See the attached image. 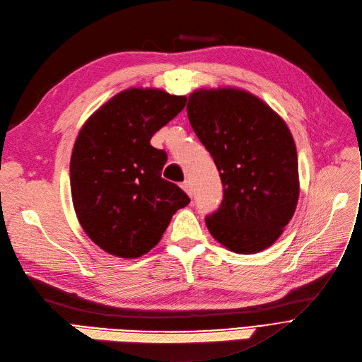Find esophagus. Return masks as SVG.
<instances>
[{
	"mask_svg": "<svg viewBox=\"0 0 362 362\" xmlns=\"http://www.w3.org/2000/svg\"><path fill=\"white\" fill-rule=\"evenodd\" d=\"M181 188L185 191V193H187L189 197H193V184H191L189 181H184V182L181 184Z\"/></svg>",
	"mask_w": 362,
	"mask_h": 362,
	"instance_id": "34e87169",
	"label": "esophagus"
}]
</instances>
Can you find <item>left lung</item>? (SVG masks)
<instances>
[{"mask_svg": "<svg viewBox=\"0 0 362 362\" xmlns=\"http://www.w3.org/2000/svg\"><path fill=\"white\" fill-rule=\"evenodd\" d=\"M187 114L223 187L219 209L206 216L210 233L238 254L270 247L300 196L298 156L285 121L257 96L232 88L191 93Z\"/></svg>", "mask_w": 362, "mask_h": 362, "instance_id": "obj_1", "label": "left lung"}]
</instances>
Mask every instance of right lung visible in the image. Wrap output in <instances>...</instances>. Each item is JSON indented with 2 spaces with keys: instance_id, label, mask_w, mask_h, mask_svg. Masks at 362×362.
<instances>
[{
  "instance_id": "right-lung-1",
  "label": "right lung",
  "mask_w": 362,
  "mask_h": 362,
  "mask_svg": "<svg viewBox=\"0 0 362 362\" xmlns=\"http://www.w3.org/2000/svg\"><path fill=\"white\" fill-rule=\"evenodd\" d=\"M185 102L159 89H127L102 105L77 136L70 162L76 215L112 256L136 259L151 251L175 211L189 203L177 184L162 178L168 156L151 144Z\"/></svg>"
}]
</instances>
